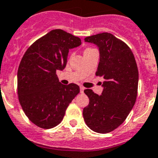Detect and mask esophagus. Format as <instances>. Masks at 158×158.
Returning a JSON list of instances; mask_svg holds the SVG:
<instances>
[{
    "label": "esophagus",
    "instance_id": "esophagus-1",
    "mask_svg": "<svg viewBox=\"0 0 158 158\" xmlns=\"http://www.w3.org/2000/svg\"><path fill=\"white\" fill-rule=\"evenodd\" d=\"M85 88L83 87H80V92L81 93H83V91H84Z\"/></svg>",
    "mask_w": 158,
    "mask_h": 158
}]
</instances>
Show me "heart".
I'll return each instance as SVG.
<instances>
[{"label":"heart","instance_id":"1","mask_svg":"<svg viewBox=\"0 0 158 158\" xmlns=\"http://www.w3.org/2000/svg\"><path fill=\"white\" fill-rule=\"evenodd\" d=\"M94 50V48H87L85 49L84 50V54L85 53H87V52H91V51Z\"/></svg>","mask_w":158,"mask_h":158}]
</instances>
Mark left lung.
Wrapping results in <instances>:
<instances>
[{
    "mask_svg": "<svg viewBox=\"0 0 158 158\" xmlns=\"http://www.w3.org/2000/svg\"><path fill=\"white\" fill-rule=\"evenodd\" d=\"M84 40L98 48L96 75L104 81L101 95L90 89L84 90L90 102L83 109V118L90 130L106 134L118 128L134 107L138 94V67L131 49L112 34L102 32Z\"/></svg>",
    "mask_w": 158,
    "mask_h": 158,
    "instance_id": "1",
    "label": "left lung"
}]
</instances>
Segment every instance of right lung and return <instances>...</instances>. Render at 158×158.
Instances as JSON below:
<instances>
[{
    "label": "right lung",
    "mask_w": 158,
    "mask_h": 158,
    "mask_svg": "<svg viewBox=\"0 0 158 158\" xmlns=\"http://www.w3.org/2000/svg\"><path fill=\"white\" fill-rule=\"evenodd\" d=\"M81 40L62 29L49 31L26 51L17 71L20 103L31 123L51 129L61 123L68 105L79 93L75 83L64 85L56 71L65 68L69 49Z\"/></svg>",
    "instance_id": "right-lung-1"
}]
</instances>
